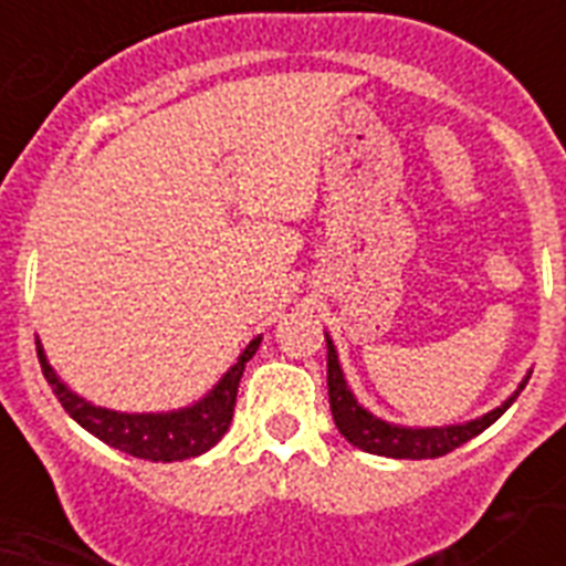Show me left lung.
I'll return each instance as SVG.
<instances>
[{
  "mask_svg": "<svg viewBox=\"0 0 566 566\" xmlns=\"http://www.w3.org/2000/svg\"><path fill=\"white\" fill-rule=\"evenodd\" d=\"M328 344V405H332V417H335L337 431L344 434L353 447L364 449V452H373V455L385 458H411V461H420V458H440L458 449L467 440H473L475 434H482L491 422H496L502 413L509 411L511 402L517 399L520 390L526 387L528 376L523 378V385L514 390V396H509L500 408H493L484 417H475L470 422H461V426H438V429H408V426H394V422L378 420L376 413H370L364 408L355 394L346 385L344 370H340V361H337L335 344L332 337L326 335Z\"/></svg>",
  "mask_w": 566,
  "mask_h": 566,
  "instance_id": "obj_1",
  "label": "left lung"
}]
</instances>
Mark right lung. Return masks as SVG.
Segmentation results:
<instances>
[{
    "instance_id": "right-lung-1",
    "label": "right lung",
    "mask_w": 566,
    "mask_h": 566,
    "mask_svg": "<svg viewBox=\"0 0 566 566\" xmlns=\"http://www.w3.org/2000/svg\"><path fill=\"white\" fill-rule=\"evenodd\" d=\"M261 337H255L252 344L240 353V358L229 367V373L213 385L208 396H202L199 402L190 408H179V411L167 413H123L111 411V408H99L73 394L70 387L57 378V373L49 367L43 346L38 340V358L43 367L52 394L57 396V402L64 405V411L73 417L82 429H87L93 438H99L102 443L128 452L135 458H146V461H185V458H196L208 452L217 440L229 431L231 413H234V399H238L240 376L247 370V361L258 353Z\"/></svg>"
}]
</instances>
